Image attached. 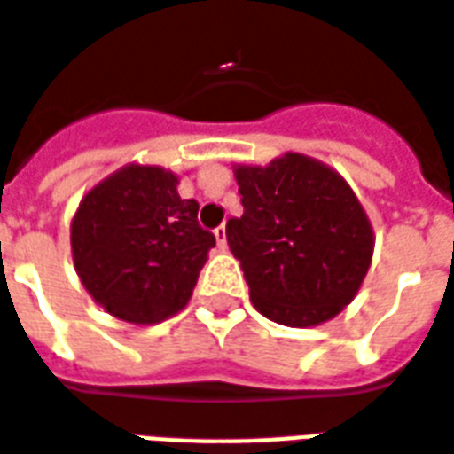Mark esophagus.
Wrapping results in <instances>:
<instances>
[{"instance_id": "34e87169", "label": "esophagus", "mask_w": 454, "mask_h": 454, "mask_svg": "<svg viewBox=\"0 0 454 454\" xmlns=\"http://www.w3.org/2000/svg\"><path fill=\"white\" fill-rule=\"evenodd\" d=\"M215 241H217V249L220 251L227 249V227H224V224H220V227L215 230Z\"/></svg>"}]
</instances>
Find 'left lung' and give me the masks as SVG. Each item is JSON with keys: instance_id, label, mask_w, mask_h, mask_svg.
I'll return each mask as SVG.
<instances>
[{"instance_id": "obj_1", "label": "left lung", "mask_w": 454, "mask_h": 454, "mask_svg": "<svg viewBox=\"0 0 454 454\" xmlns=\"http://www.w3.org/2000/svg\"><path fill=\"white\" fill-rule=\"evenodd\" d=\"M231 168L244 215L227 223V241L254 307L297 329L333 319L358 295L375 251L358 195L336 168L300 152Z\"/></svg>"}]
</instances>
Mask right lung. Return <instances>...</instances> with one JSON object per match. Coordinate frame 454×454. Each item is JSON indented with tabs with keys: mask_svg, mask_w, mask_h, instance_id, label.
<instances>
[{
	"mask_svg": "<svg viewBox=\"0 0 454 454\" xmlns=\"http://www.w3.org/2000/svg\"><path fill=\"white\" fill-rule=\"evenodd\" d=\"M178 176L157 164H125L84 193L69 227L82 286L121 322L150 326L188 304L215 237L198 224Z\"/></svg>",
	"mask_w": 454,
	"mask_h": 454,
	"instance_id": "right-lung-1",
	"label": "right lung"
}]
</instances>
